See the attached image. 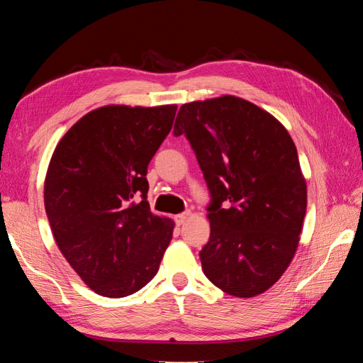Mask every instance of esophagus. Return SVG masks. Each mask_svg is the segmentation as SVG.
Masks as SVG:
<instances>
[{"mask_svg": "<svg viewBox=\"0 0 363 363\" xmlns=\"http://www.w3.org/2000/svg\"><path fill=\"white\" fill-rule=\"evenodd\" d=\"M187 216H189V213H181V214H177V216H174V220H176V224H177V225H181V224H184V223H186V219H187Z\"/></svg>", "mask_w": 363, "mask_h": 363, "instance_id": "34e87169", "label": "esophagus"}]
</instances>
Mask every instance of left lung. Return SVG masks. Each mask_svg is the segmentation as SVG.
I'll return each instance as SVG.
<instances>
[{
	"label": "left lung",
	"mask_w": 363,
	"mask_h": 363,
	"mask_svg": "<svg viewBox=\"0 0 363 363\" xmlns=\"http://www.w3.org/2000/svg\"><path fill=\"white\" fill-rule=\"evenodd\" d=\"M181 134L211 195L201 269L232 296L264 293L290 266L306 216L296 145L277 118L235 96L184 104L174 123Z\"/></svg>",
	"instance_id": "left-lung-1"
}]
</instances>
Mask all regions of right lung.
Returning <instances> with one entry per match:
<instances>
[{
  "mask_svg": "<svg viewBox=\"0 0 363 363\" xmlns=\"http://www.w3.org/2000/svg\"><path fill=\"white\" fill-rule=\"evenodd\" d=\"M177 106H106L60 139L45 181V208L60 253L91 290L123 298L158 272L174 223L150 211L147 167Z\"/></svg>",
  "mask_w": 363,
  "mask_h": 363,
  "instance_id": "obj_1",
  "label": "right lung"
}]
</instances>
